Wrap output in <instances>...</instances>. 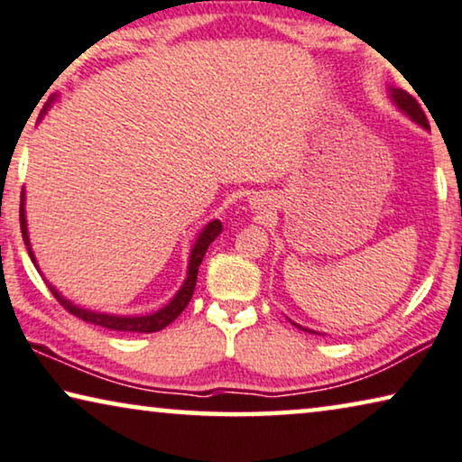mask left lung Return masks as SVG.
I'll list each match as a JSON object with an SVG mask.
<instances>
[{"label": "left lung", "mask_w": 462, "mask_h": 462, "mask_svg": "<svg viewBox=\"0 0 462 462\" xmlns=\"http://www.w3.org/2000/svg\"><path fill=\"white\" fill-rule=\"evenodd\" d=\"M392 99H394L396 106L401 107L404 114H409L417 124H421L423 128H430V122H428V118H425L421 106H419L417 99L412 97V95H409L407 91H401V88H392Z\"/></svg>", "instance_id": "obj_1"}]
</instances>
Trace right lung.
I'll return each instance as SVG.
<instances>
[{
  "instance_id": "add662e5",
  "label": "right lung",
  "mask_w": 462,
  "mask_h": 462,
  "mask_svg": "<svg viewBox=\"0 0 462 462\" xmlns=\"http://www.w3.org/2000/svg\"><path fill=\"white\" fill-rule=\"evenodd\" d=\"M20 230H23V238L26 246H29V232H26V219H24V208L23 203H20ZM222 232V222L219 219H213L211 224H208L203 228V232L199 234L195 246H192L190 251V261H189V275L187 280H184V284L180 291L174 299H171L168 305L163 309H160L157 313H151V315H141V318H118V315H106V313H95V311H87V309H80L77 305H72L70 300H66L64 297H60V292L55 291L53 286H50V291L55 299L60 300V305L66 309L68 313L77 315L79 319L87 321V323H93V326H101V328H107V329H116V332H143V334H151V332H160L165 326H170L171 321H174L178 315H180L184 309L192 299V292H195V286H197V273H199V265H201V261L205 257V253H208V246L213 243V240L217 238V234ZM29 254L34 263V257H32V251L29 249Z\"/></svg>"
}]
</instances>
